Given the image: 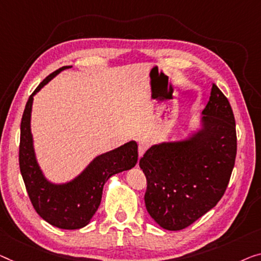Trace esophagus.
I'll list each match as a JSON object with an SVG mask.
<instances>
[{"label": "esophagus", "instance_id": "1", "mask_svg": "<svg viewBox=\"0 0 261 261\" xmlns=\"http://www.w3.org/2000/svg\"><path fill=\"white\" fill-rule=\"evenodd\" d=\"M149 146H150L149 139L144 138V139H141V141H139V143H138V155H139V157H142L144 152H145V151L149 149Z\"/></svg>", "mask_w": 261, "mask_h": 261}]
</instances>
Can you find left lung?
I'll list each match as a JSON object with an SVG mask.
<instances>
[{"label": "left lung", "mask_w": 261, "mask_h": 261, "mask_svg": "<svg viewBox=\"0 0 261 261\" xmlns=\"http://www.w3.org/2000/svg\"><path fill=\"white\" fill-rule=\"evenodd\" d=\"M236 154L232 108L212 84L200 129L180 141L154 144L139 161L147 182L144 200L149 215L165 230L190 226L224 196Z\"/></svg>", "instance_id": "obj_1"}]
</instances>
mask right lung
Listing matches in <instances>:
<instances>
[{"label":"right lung","instance_id":"1","mask_svg":"<svg viewBox=\"0 0 261 261\" xmlns=\"http://www.w3.org/2000/svg\"><path fill=\"white\" fill-rule=\"evenodd\" d=\"M56 70L38 85L24 109L19 139V170L35 211L50 225L63 230H77L90 223L102 200L104 184L116 173L134 168L138 159V145L130 141L117 149L93 158L79 176L56 184L48 180L38 165L34 149L30 120L34 96L63 70Z\"/></svg>","mask_w":261,"mask_h":261}]
</instances>
